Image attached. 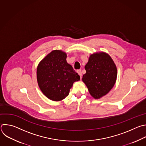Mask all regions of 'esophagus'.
Here are the masks:
<instances>
[{
  "mask_svg": "<svg viewBox=\"0 0 146 146\" xmlns=\"http://www.w3.org/2000/svg\"><path fill=\"white\" fill-rule=\"evenodd\" d=\"M77 72L78 73V74L80 76V78L81 79L82 78V73H81V70L79 69V70H77Z\"/></svg>",
  "mask_w": 146,
  "mask_h": 146,
  "instance_id": "1",
  "label": "esophagus"
}]
</instances>
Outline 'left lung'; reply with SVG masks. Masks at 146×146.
I'll list each match as a JSON object with an SVG mask.
<instances>
[{"instance_id": "obj_1", "label": "left lung", "mask_w": 146, "mask_h": 146, "mask_svg": "<svg viewBox=\"0 0 146 146\" xmlns=\"http://www.w3.org/2000/svg\"><path fill=\"white\" fill-rule=\"evenodd\" d=\"M85 69L86 73L83 75L82 81L94 99L106 95L114 86L117 69L108 54L102 52L90 55Z\"/></svg>"}]
</instances>
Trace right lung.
Listing matches in <instances>:
<instances>
[{
    "mask_svg": "<svg viewBox=\"0 0 146 146\" xmlns=\"http://www.w3.org/2000/svg\"><path fill=\"white\" fill-rule=\"evenodd\" d=\"M66 54L53 50L39 64L36 77L42 93L49 99L60 101L69 95L70 89L80 76L66 62Z\"/></svg>",
    "mask_w": 146,
    "mask_h": 146,
    "instance_id": "obj_1",
    "label": "right lung"
}]
</instances>
